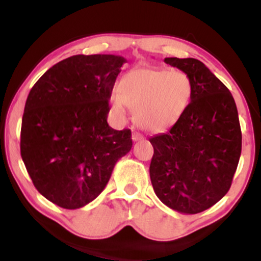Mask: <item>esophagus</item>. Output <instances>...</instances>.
Masks as SVG:
<instances>
[{
    "instance_id": "34e87169",
    "label": "esophagus",
    "mask_w": 261,
    "mask_h": 261,
    "mask_svg": "<svg viewBox=\"0 0 261 261\" xmlns=\"http://www.w3.org/2000/svg\"><path fill=\"white\" fill-rule=\"evenodd\" d=\"M133 140L135 141V142H136V141L143 140V136H142V135H141L140 133H134V134H133Z\"/></svg>"
}]
</instances>
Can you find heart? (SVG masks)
<instances>
[{"label": "heart", "instance_id": "obj_1", "mask_svg": "<svg viewBox=\"0 0 261 261\" xmlns=\"http://www.w3.org/2000/svg\"><path fill=\"white\" fill-rule=\"evenodd\" d=\"M193 95V82L182 71L158 66H137L119 81L113 93L114 109H135V121L149 133H163L181 119Z\"/></svg>", "mask_w": 261, "mask_h": 261}]
</instances>
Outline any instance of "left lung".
Here are the masks:
<instances>
[{"instance_id": "8db88e82", "label": "left lung", "mask_w": 261, "mask_h": 261, "mask_svg": "<svg viewBox=\"0 0 261 261\" xmlns=\"http://www.w3.org/2000/svg\"><path fill=\"white\" fill-rule=\"evenodd\" d=\"M190 77L193 95L181 119L167 134L149 139L152 187L169 208L187 215L214 206L228 193L242 152L236 101L199 60L166 58Z\"/></svg>"}]
</instances>
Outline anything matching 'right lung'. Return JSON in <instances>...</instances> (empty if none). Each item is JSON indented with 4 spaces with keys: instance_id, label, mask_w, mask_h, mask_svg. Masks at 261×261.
I'll use <instances>...</instances> for the list:
<instances>
[{
    "instance_id": "right-lung-1",
    "label": "right lung",
    "mask_w": 261,
    "mask_h": 261,
    "mask_svg": "<svg viewBox=\"0 0 261 261\" xmlns=\"http://www.w3.org/2000/svg\"><path fill=\"white\" fill-rule=\"evenodd\" d=\"M126 59L74 55L54 65L27 98L20 155L37 190L62 208L83 207L107 187L133 147L131 131L108 125L109 99Z\"/></svg>"
}]
</instances>
